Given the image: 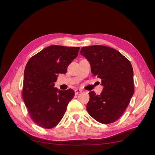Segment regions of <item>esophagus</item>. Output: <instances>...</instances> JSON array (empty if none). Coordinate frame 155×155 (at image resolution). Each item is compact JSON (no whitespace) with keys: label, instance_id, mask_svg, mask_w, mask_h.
Instances as JSON below:
<instances>
[{"label":"esophagus","instance_id":"obj_1","mask_svg":"<svg viewBox=\"0 0 155 155\" xmlns=\"http://www.w3.org/2000/svg\"><path fill=\"white\" fill-rule=\"evenodd\" d=\"M81 92H82V91L80 90V89L78 88V89H76V90H75V94H76V95L78 94L81 93Z\"/></svg>","mask_w":155,"mask_h":155}]
</instances>
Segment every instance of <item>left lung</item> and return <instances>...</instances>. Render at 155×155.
<instances>
[{
    "label": "left lung",
    "instance_id": "1",
    "mask_svg": "<svg viewBox=\"0 0 155 155\" xmlns=\"http://www.w3.org/2000/svg\"><path fill=\"white\" fill-rule=\"evenodd\" d=\"M80 53L90 63L93 76L101 79L104 87L100 95L89 92L88 114L100 123H113L124 114L133 95L132 65L118 51L105 46H85Z\"/></svg>",
    "mask_w": 155,
    "mask_h": 155
}]
</instances>
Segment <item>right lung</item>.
Segmentation results:
<instances>
[{
    "label": "right lung",
    "mask_w": 155,
    "mask_h": 155,
    "mask_svg": "<svg viewBox=\"0 0 155 155\" xmlns=\"http://www.w3.org/2000/svg\"><path fill=\"white\" fill-rule=\"evenodd\" d=\"M79 47L51 45L31 57L25 69L22 97L31 120L41 127L57 125L74 96L72 89L54 87L59 74H66Z\"/></svg>",
    "instance_id": "1"
}]
</instances>
